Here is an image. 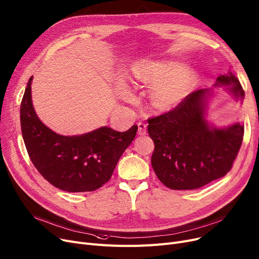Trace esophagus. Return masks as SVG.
<instances>
[{"label":"esophagus","mask_w":259,"mask_h":259,"mask_svg":"<svg viewBox=\"0 0 259 259\" xmlns=\"http://www.w3.org/2000/svg\"><path fill=\"white\" fill-rule=\"evenodd\" d=\"M137 126H138V134H139V135H141V136L146 135V134H147V124L143 123V122H138Z\"/></svg>","instance_id":"1"}]
</instances>
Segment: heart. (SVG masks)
I'll list each match as a JSON object with an SVG mask.
<instances>
[{
	"label": "heart",
	"instance_id": "obj_1",
	"mask_svg": "<svg viewBox=\"0 0 259 259\" xmlns=\"http://www.w3.org/2000/svg\"><path fill=\"white\" fill-rule=\"evenodd\" d=\"M135 77L154 88L152 101L155 107L160 110H170L177 107L188 96L196 82V73L178 61L140 65L134 69ZM118 92L123 98H133L131 88L120 81Z\"/></svg>",
	"mask_w": 259,
	"mask_h": 259
}]
</instances>
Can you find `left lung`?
I'll list each match as a JSON object with an SVG mask.
<instances>
[{"label": "left lung", "mask_w": 259, "mask_h": 259, "mask_svg": "<svg viewBox=\"0 0 259 259\" xmlns=\"http://www.w3.org/2000/svg\"><path fill=\"white\" fill-rule=\"evenodd\" d=\"M214 86H226L238 101L244 99L239 80L229 72ZM211 89L191 92L173 110L148 120L155 150L152 167L158 180L173 190H192L218 180L232 169L241 147L244 126L218 128L205 119Z\"/></svg>", "instance_id": "obj_1"}]
</instances>
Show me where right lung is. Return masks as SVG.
Returning <instances> with one entry per match:
<instances>
[{"label":"right lung","mask_w":259,"mask_h":259,"mask_svg":"<svg viewBox=\"0 0 259 259\" xmlns=\"http://www.w3.org/2000/svg\"><path fill=\"white\" fill-rule=\"evenodd\" d=\"M28 79L20 108L22 136L35 168L56 188L68 192L94 191L111 178L123 152L136 136L137 125L126 132L102 126L76 136L56 134L40 121L32 103Z\"/></svg>","instance_id":"right-lung-1"}]
</instances>
